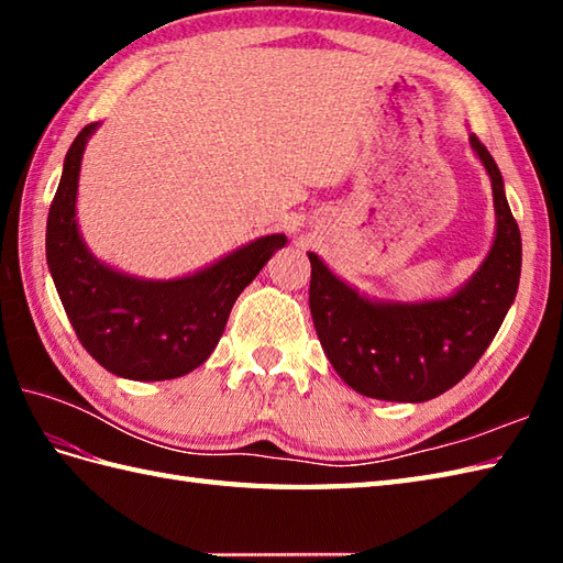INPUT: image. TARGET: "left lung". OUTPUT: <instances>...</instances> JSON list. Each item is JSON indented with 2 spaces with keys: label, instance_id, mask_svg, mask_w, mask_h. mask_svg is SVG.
Here are the masks:
<instances>
[{
  "label": "left lung",
  "instance_id": "1",
  "mask_svg": "<svg viewBox=\"0 0 563 563\" xmlns=\"http://www.w3.org/2000/svg\"><path fill=\"white\" fill-rule=\"evenodd\" d=\"M470 147L492 178L496 232L482 266L457 290L430 300H382L312 263L309 309L329 363L345 385L382 401L421 404L457 385L494 341L518 295L522 242L504 176L476 135Z\"/></svg>",
  "mask_w": 563,
  "mask_h": 563
}]
</instances>
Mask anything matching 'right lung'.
<instances>
[{"label": "right lung", "instance_id": "1", "mask_svg": "<svg viewBox=\"0 0 563 563\" xmlns=\"http://www.w3.org/2000/svg\"><path fill=\"white\" fill-rule=\"evenodd\" d=\"M99 125H87L71 142L47 212L45 258L55 290L81 345L109 373L137 382L188 375L208 361L236 297L288 236H258L172 280L109 266L91 254L77 222L81 157Z\"/></svg>", "mask_w": 563, "mask_h": 563}]
</instances>
